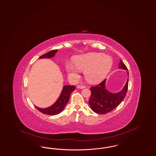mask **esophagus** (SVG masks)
<instances>
[{
  "label": "esophagus",
  "mask_w": 156,
  "mask_h": 156,
  "mask_svg": "<svg viewBox=\"0 0 156 156\" xmlns=\"http://www.w3.org/2000/svg\"><path fill=\"white\" fill-rule=\"evenodd\" d=\"M77 87L79 88V89H83V88H85V86H83V85H77Z\"/></svg>",
  "instance_id": "1"
}]
</instances>
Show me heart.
I'll use <instances>...</instances> for the list:
<instances>
[{"instance_id": "b5f03b06", "label": "heart", "mask_w": 156, "mask_h": 156, "mask_svg": "<svg viewBox=\"0 0 156 156\" xmlns=\"http://www.w3.org/2000/svg\"><path fill=\"white\" fill-rule=\"evenodd\" d=\"M73 64L67 63L66 69L71 77L78 79L79 70L85 71L86 80L90 83H98L103 80L111 70L113 60L102 53L93 52L80 55L73 59Z\"/></svg>"}]
</instances>
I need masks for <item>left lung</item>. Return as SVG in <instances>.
Listing matches in <instances>:
<instances>
[{
    "instance_id": "1",
    "label": "left lung",
    "mask_w": 156,
    "mask_h": 156,
    "mask_svg": "<svg viewBox=\"0 0 156 156\" xmlns=\"http://www.w3.org/2000/svg\"><path fill=\"white\" fill-rule=\"evenodd\" d=\"M119 68L128 70L126 66L121 60ZM105 81L104 80L97 85L90 87L91 96L89 104L91 109L98 114H105L113 111L122 102L128 90L129 80L123 90L118 93L108 92L105 89Z\"/></svg>"
}]
</instances>
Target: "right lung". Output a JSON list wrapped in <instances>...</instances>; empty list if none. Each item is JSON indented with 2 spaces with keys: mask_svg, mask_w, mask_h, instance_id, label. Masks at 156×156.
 I'll list each match as a JSON object with an SVG mask.
<instances>
[{
  "mask_svg": "<svg viewBox=\"0 0 156 156\" xmlns=\"http://www.w3.org/2000/svg\"><path fill=\"white\" fill-rule=\"evenodd\" d=\"M58 50H52L47 54H44L40 57V58H50L53 57L55 54L57 52ZM75 89V86L66 85L63 87V90L58 100L51 107L47 108H39L36 107V108L40 112L44 114L49 115H55L60 113L64 109L66 105L70 99L71 93Z\"/></svg>",
  "mask_w": 156,
  "mask_h": 156,
  "instance_id": "add662e5",
  "label": "right lung"
}]
</instances>
